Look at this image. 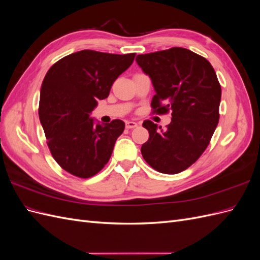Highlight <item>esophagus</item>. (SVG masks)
I'll list each match as a JSON object with an SVG mask.
<instances>
[{
	"instance_id": "esophagus-1",
	"label": "esophagus",
	"mask_w": 260,
	"mask_h": 260,
	"mask_svg": "<svg viewBox=\"0 0 260 260\" xmlns=\"http://www.w3.org/2000/svg\"><path fill=\"white\" fill-rule=\"evenodd\" d=\"M138 127V123L135 121H125V128L127 129H133V128H137Z\"/></svg>"
}]
</instances>
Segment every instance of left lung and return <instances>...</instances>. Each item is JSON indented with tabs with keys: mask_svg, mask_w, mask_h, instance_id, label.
I'll return each mask as SVG.
<instances>
[{
	"mask_svg": "<svg viewBox=\"0 0 260 260\" xmlns=\"http://www.w3.org/2000/svg\"><path fill=\"white\" fill-rule=\"evenodd\" d=\"M136 60L152 80L155 112L172 111L166 130L149 120L143 122L149 138L141 153L155 170L179 174L198 160L209 144L219 121L221 86L210 62L190 50L141 54Z\"/></svg>",
	"mask_w": 260,
	"mask_h": 260,
	"instance_id": "8db88e82",
	"label": "left lung"
}]
</instances>
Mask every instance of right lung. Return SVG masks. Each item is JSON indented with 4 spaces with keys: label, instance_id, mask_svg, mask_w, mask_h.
<instances>
[{
    "label": "right lung",
    "instance_id": "1",
    "mask_svg": "<svg viewBox=\"0 0 260 260\" xmlns=\"http://www.w3.org/2000/svg\"><path fill=\"white\" fill-rule=\"evenodd\" d=\"M135 56L83 50L62 57L46 73L39 118L54 159L69 174L90 178L111 158L124 122L101 123L91 113Z\"/></svg>",
    "mask_w": 260,
    "mask_h": 260
}]
</instances>
